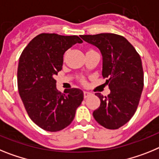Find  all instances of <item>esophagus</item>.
I'll use <instances>...</instances> for the list:
<instances>
[{
  "label": "esophagus",
  "mask_w": 159,
  "mask_h": 159,
  "mask_svg": "<svg viewBox=\"0 0 159 159\" xmlns=\"http://www.w3.org/2000/svg\"><path fill=\"white\" fill-rule=\"evenodd\" d=\"M90 94H91V93H89V92H87V91H84V98H88V97H89Z\"/></svg>",
  "instance_id": "esophagus-1"
}]
</instances>
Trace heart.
Returning <instances> with one entry per match:
<instances>
[{"label": "heart", "mask_w": 159, "mask_h": 159, "mask_svg": "<svg viewBox=\"0 0 159 159\" xmlns=\"http://www.w3.org/2000/svg\"><path fill=\"white\" fill-rule=\"evenodd\" d=\"M89 50H93V49H89Z\"/></svg>", "instance_id": "heart-1"}]
</instances>
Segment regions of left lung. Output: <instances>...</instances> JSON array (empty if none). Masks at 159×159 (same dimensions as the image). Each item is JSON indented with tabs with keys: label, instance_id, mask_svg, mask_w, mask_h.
<instances>
[{
	"label": "left lung",
	"instance_id": "1",
	"mask_svg": "<svg viewBox=\"0 0 159 159\" xmlns=\"http://www.w3.org/2000/svg\"><path fill=\"white\" fill-rule=\"evenodd\" d=\"M85 41L95 45L102 54V76L106 78L110 93L100 98L93 113L103 127L116 129L131 119L139 106L144 85L142 60L134 47L122 36L114 34L81 35Z\"/></svg>",
	"mask_w": 159,
	"mask_h": 159
}]
</instances>
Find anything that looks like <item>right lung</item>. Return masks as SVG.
Returning a JSON list of instances; mask_svg holds the SVG:
<instances>
[{
  "mask_svg": "<svg viewBox=\"0 0 159 159\" xmlns=\"http://www.w3.org/2000/svg\"><path fill=\"white\" fill-rule=\"evenodd\" d=\"M82 40L78 36L41 34L22 51L17 68V86L29 117L41 129L56 132L67 127L83 100L77 88L61 93L55 75L61 70L65 52Z\"/></svg>",
  "mask_w": 159,
  "mask_h": 159,
  "instance_id": "1",
  "label": "right lung"
}]
</instances>
